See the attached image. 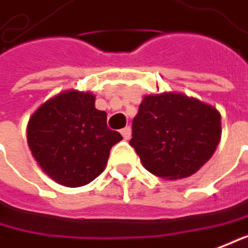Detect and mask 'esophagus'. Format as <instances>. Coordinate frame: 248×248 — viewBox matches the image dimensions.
I'll return each mask as SVG.
<instances>
[{
  "label": "esophagus",
  "instance_id": "obj_1",
  "mask_svg": "<svg viewBox=\"0 0 248 248\" xmlns=\"http://www.w3.org/2000/svg\"><path fill=\"white\" fill-rule=\"evenodd\" d=\"M121 134H123L124 140H130V138H131V128H130V127L123 128V130H121Z\"/></svg>",
  "mask_w": 248,
  "mask_h": 248
}]
</instances>
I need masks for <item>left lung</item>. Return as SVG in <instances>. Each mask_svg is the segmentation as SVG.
Here are the masks:
<instances>
[{
  "label": "left lung",
  "mask_w": 248,
  "mask_h": 248,
  "mask_svg": "<svg viewBox=\"0 0 248 248\" xmlns=\"http://www.w3.org/2000/svg\"><path fill=\"white\" fill-rule=\"evenodd\" d=\"M220 120L215 107L182 93L145 96L134 117L130 145L155 176L187 178L216 151Z\"/></svg>",
  "instance_id": "1"
}]
</instances>
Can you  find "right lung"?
Returning <instances> with one entry per match:
<instances>
[{
	"label": "right lung",
	"mask_w": 248,
	"mask_h": 248,
	"mask_svg": "<svg viewBox=\"0 0 248 248\" xmlns=\"http://www.w3.org/2000/svg\"><path fill=\"white\" fill-rule=\"evenodd\" d=\"M92 93L67 90L44 103L29 118L28 145L55 182L69 187L90 184L104 170L111 147L123 140L107 127V113Z\"/></svg>",
	"instance_id": "obj_1"
}]
</instances>
